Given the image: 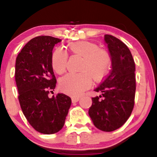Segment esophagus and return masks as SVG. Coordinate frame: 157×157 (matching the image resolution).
I'll use <instances>...</instances> for the list:
<instances>
[{
    "label": "esophagus",
    "instance_id": "34e87169",
    "mask_svg": "<svg viewBox=\"0 0 157 157\" xmlns=\"http://www.w3.org/2000/svg\"><path fill=\"white\" fill-rule=\"evenodd\" d=\"M80 98L79 97H75V96H73L71 97V100H72V102H77V101H79Z\"/></svg>",
    "mask_w": 157,
    "mask_h": 157
}]
</instances>
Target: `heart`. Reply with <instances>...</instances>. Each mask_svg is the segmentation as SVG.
Segmentation results:
<instances>
[{
	"label": "heart",
	"mask_w": 157,
	"mask_h": 157,
	"mask_svg": "<svg viewBox=\"0 0 157 157\" xmlns=\"http://www.w3.org/2000/svg\"><path fill=\"white\" fill-rule=\"evenodd\" d=\"M73 53L83 58L80 74H67L60 80L59 86L61 91L71 96H80L91 86L92 80H99L108 73L110 67V58L104 51L99 50L96 45L90 42H77L69 45ZM52 67L58 74H63L67 65V54L63 48L55 51L52 55Z\"/></svg>",
	"instance_id": "1"
}]
</instances>
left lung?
<instances>
[{
    "instance_id": "8db88e82",
    "label": "left lung",
    "mask_w": 157,
    "mask_h": 157,
    "mask_svg": "<svg viewBox=\"0 0 157 157\" xmlns=\"http://www.w3.org/2000/svg\"><path fill=\"white\" fill-rule=\"evenodd\" d=\"M104 41L110 55L112 70L94 90L101 95L92 98L89 115L98 129L109 132L121 127L132 112L136 90L135 64L129 48L121 40L105 35Z\"/></svg>"
}]
</instances>
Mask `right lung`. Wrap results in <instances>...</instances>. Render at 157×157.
I'll return each instance as SVG.
<instances>
[{
    "mask_svg": "<svg viewBox=\"0 0 157 157\" xmlns=\"http://www.w3.org/2000/svg\"><path fill=\"white\" fill-rule=\"evenodd\" d=\"M61 39L37 36L28 42L16 59L15 80L23 115L36 131L45 134L63 128L71 105L67 95L48 96L56 86L52 67V50Z\"/></svg>",
    "mask_w": 157,
    "mask_h": 157,
    "instance_id": "right-lung-1",
    "label": "right lung"
}]
</instances>
